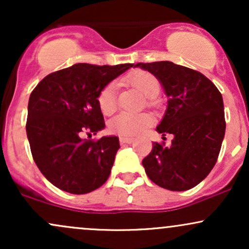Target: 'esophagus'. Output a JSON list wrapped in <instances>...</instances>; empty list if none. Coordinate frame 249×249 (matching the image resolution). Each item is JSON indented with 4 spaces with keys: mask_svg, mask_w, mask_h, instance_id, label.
<instances>
[{
    "mask_svg": "<svg viewBox=\"0 0 249 249\" xmlns=\"http://www.w3.org/2000/svg\"><path fill=\"white\" fill-rule=\"evenodd\" d=\"M119 142H121V144H132L133 142V138H127V137H121L119 138Z\"/></svg>",
    "mask_w": 249,
    "mask_h": 249,
    "instance_id": "1",
    "label": "esophagus"
}]
</instances>
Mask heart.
<instances>
[{"label": "heart", "instance_id": "obj_1", "mask_svg": "<svg viewBox=\"0 0 249 249\" xmlns=\"http://www.w3.org/2000/svg\"><path fill=\"white\" fill-rule=\"evenodd\" d=\"M128 85L141 91L146 96V107H154L157 105L156 97L160 92V83L153 73L148 71L138 70L130 73L124 79ZM98 107L104 115H112L117 108V83L111 82L99 91L97 97ZM152 124V118L146 113H127L123 112L111 119L108 128L112 133L122 137H136L144 132Z\"/></svg>", "mask_w": 249, "mask_h": 249}]
</instances>
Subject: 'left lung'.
<instances>
[{
  "instance_id": "1",
  "label": "left lung",
  "mask_w": 249,
  "mask_h": 249,
  "mask_svg": "<svg viewBox=\"0 0 249 249\" xmlns=\"http://www.w3.org/2000/svg\"><path fill=\"white\" fill-rule=\"evenodd\" d=\"M160 81L168 97L157 131L172 134L171 146L153 142L142 166L154 184L187 191L201 182L215 165L225 137L224 102L218 88L199 71L172 62L137 63Z\"/></svg>"
}]
</instances>
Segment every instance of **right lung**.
Returning a JSON list of instances; mask_svg holds the SVG:
<instances>
[{
    "instance_id": "right-lung-1",
    "label": "right lung",
    "mask_w": 249,
    "mask_h": 249,
    "mask_svg": "<svg viewBox=\"0 0 249 249\" xmlns=\"http://www.w3.org/2000/svg\"><path fill=\"white\" fill-rule=\"evenodd\" d=\"M133 64L78 63L45 76L28 104L27 136L37 167L59 190L85 194L107 181L118 137L84 139L105 127L99 91Z\"/></svg>"
}]
</instances>
